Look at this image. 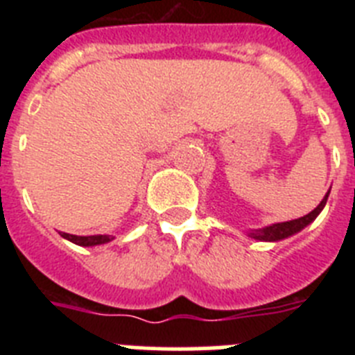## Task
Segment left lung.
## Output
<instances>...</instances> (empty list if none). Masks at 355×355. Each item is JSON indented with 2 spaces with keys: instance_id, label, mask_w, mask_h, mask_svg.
<instances>
[{
  "instance_id": "8db88e82",
  "label": "left lung",
  "mask_w": 355,
  "mask_h": 355,
  "mask_svg": "<svg viewBox=\"0 0 355 355\" xmlns=\"http://www.w3.org/2000/svg\"><path fill=\"white\" fill-rule=\"evenodd\" d=\"M327 197H329V192L325 193V197L322 199V202H320V205L316 206L311 213H307V215L300 216V218H295V220L281 222V224H274V225H268V227L256 229V231L249 233V236L256 238V240H261V241H277V240H283V238L291 236V234H295V233H299V231H302L307 224H311L316 216H318V213L324 209L325 202H327Z\"/></svg>"
}]
</instances>
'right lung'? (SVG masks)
I'll use <instances>...</instances> for the list:
<instances>
[{
	"label": "right lung",
	"mask_w": 355,
	"mask_h": 355,
	"mask_svg": "<svg viewBox=\"0 0 355 355\" xmlns=\"http://www.w3.org/2000/svg\"><path fill=\"white\" fill-rule=\"evenodd\" d=\"M64 238H67L69 241L72 243H76V245H83V247H94V245H101V243H108L110 240H114V236H110V234H96V236H76V234H62Z\"/></svg>",
	"instance_id": "1"
}]
</instances>
